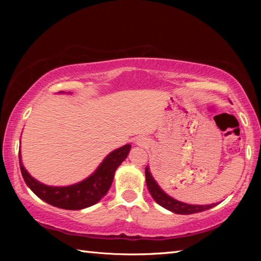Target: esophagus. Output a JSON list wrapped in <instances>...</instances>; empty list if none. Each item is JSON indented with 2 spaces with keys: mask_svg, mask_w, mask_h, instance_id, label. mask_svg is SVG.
Wrapping results in <instances>:
<instances>
[{
  "mask_svg": "<svg viewBox=\"0 0 261 261\" xmlns=\"http://www.w3.org/2000/svg\"><path fill=\"white\" fill-rule=\"evenodd\" d=\"M138 143H141V142H140V140H138Z\"/></svg>",
  "mask_w": 261,
  "mask_h": 261,
  "instance_id": "1",
  "label": "esophagus"
}]
</instances>
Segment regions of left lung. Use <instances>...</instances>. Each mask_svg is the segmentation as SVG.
Returning <instances> with one entry per match:
<instances>
[{
	"label": "left lung",
	"instance_id": "8db88e82",
	"mask_svg": "<svg viewBox=\"0 0 261 261\" xmlns=\"http://www.w3.org/2000/svg\"><path fill=\"white\" fill-rule=\"evenodd\" d=\"M146 182L147 187L149 190V193L151 194L152 198L156 201L160 206L165 207L166 210L170 211V212L176 213V214H194L198 212H203V211H206L214 207L216 204H208V205H192V204H186L177 201V199L169 196L168 194H166L162 188L159 187L157 181L153 179V177L149 170V167H146Z\"/></svg>",
	"mask_w": 261,
	"mask_h": 261
}]
</instances>
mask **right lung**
<instances>
[{"label":"right lung","mask_w":261,"mask_h":261,"mask_svg":"<svg viewBox=\"0 0 261 261\" xmlns=\"http://www.w3.org/2000/svg\"><path fill=\"white\" fill-rule=\"evenodd\" d=\"M130 149L129 143L115 149L104 158L91 176L69 186H48L33 178L22 164L21 151H19L20 169L28 187L42 201L59 208L82 210L96 204L108 193L116 168L124 162Z\"/></svg>","instance_id":"obj_1"}]
</instances>
